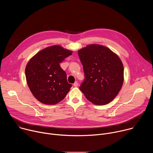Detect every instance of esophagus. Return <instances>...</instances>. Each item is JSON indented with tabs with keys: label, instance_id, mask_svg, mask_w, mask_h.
Instances as JSON below:
<instances>
[{
	"label": "esophagus",
	"instance_id": "34e87169",
	"mask_svg": "<svg viewBox=\"0 0 153 153\" xmlns=\"http://www.w3.org/2000/svg\"><path fill=\"white\" fill-rule=\"evenodd\" d=\"M73 85H74V86H78V82H77V81H76L74 83V84H73Z\"/></svg>",
	"mask_w": 153,
	"mask_h": 153
}]
</instances>
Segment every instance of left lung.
<instances>
[{
    "label": "left lung",
    "instance_id": "obj_1",
    "mask_svg": "<svg viewBox=\"0 0 153 153\" xmlns=\"http://www.w3.org/2000/svg\"><path fill=\"white\" fill-rule=\"evenodd\" d=\"M85 73L79 87L86 98L96 105L111 102L123 83V65L119 57L108 48L91 44L78 51Z\"/></svg>",
    "mask_w": 153,
    "mask_h": 153
}]
</instances>
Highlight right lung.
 <instances>
[{"mask_svg": "<svg viewBox=\"0 0 153 153\" xmlns=\"http://www.w3.org/2000/svg\"><path fill=\"white\" fill-rule=\"evenodd\" d=\"M72 53L60 45H53L42 50L29 60L25 68L27 82L37 100L55 105L67 96L72 85L68 83L60 63Z\"/></svg>", "mask_w": 153, "mask_h": 153, "instance_id": "right-lung-1", "label": "right lung"}]
</instances>
